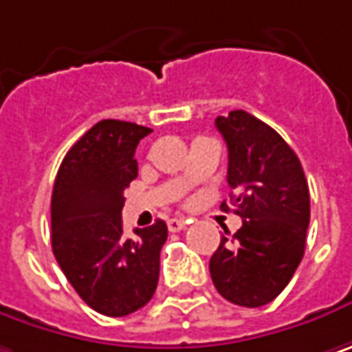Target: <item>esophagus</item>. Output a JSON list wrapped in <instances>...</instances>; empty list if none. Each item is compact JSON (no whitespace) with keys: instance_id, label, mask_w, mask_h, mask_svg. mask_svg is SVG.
<instances>
[{"instance_id":"obj_1","label":"esophagus","mask_w":352,"mask_h":352,"mask_svg":"<svg viewBox=\"0 0 352 352\" xmlns=\"http://www.w3.org/2000/svg\"><path fill=\"white\" fill-rule=\"evenodd\" d=\"M185 225H187L185 219H169V221H167V227H169L171 233H177V231L185 229Z\"/></svg>"}]
</instances>
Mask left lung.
<instances>
[{
    "label": "left lung",
    "mask_w": 352,
    "mask_h": 352,
    "mask_svg": "<svg viewBox=\"0 0 352 352\" xmlns=\"http://www.w3.org/2000/svg\"><path fill=\"white\" fill-rule=\"evenodd\" d=\"M215 125L227 143L231 207L243 225L235 235L225 231L209 271L223 299L255 309L279 297L305 255L309 185L295 151L255 115L237 109Z\"/></svg>",
    "instance_id": "left-lung-1"
}]
</instances>
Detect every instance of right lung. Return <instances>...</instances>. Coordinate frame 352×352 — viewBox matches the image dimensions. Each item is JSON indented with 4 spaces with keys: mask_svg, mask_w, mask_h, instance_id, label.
Wrapping results in <instances>:
<instances>
[{
    "mask_svg": "<svg viewBox=\"0 0 352 352\" xmlns=\"http://www.w3.org/2000/svg\"><path fill=\"white\" fill-rule=\"evenodd\" d=\"M149 127L103 119L83 135L53 183L52 247L77 295L105 317L145 307L157 289L167 225L123 233V191L137 177L135 149Z\"/></svg>",
    "mask_w": 352,
    "mask_h": 352,
    "instance_id": "add662e5",
    "label": "right lung"
}]
</instances>
